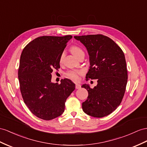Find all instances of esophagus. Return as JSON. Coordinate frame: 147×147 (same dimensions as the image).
I'll return each mask as SVG.
<instances>
[{
	"instance_id": "34e87169",
	"label": "esophagus",
	"mask_w": 147,
	"mask_h": 147,
	"mask_svg": "<svg viewBox=\"0 0 147 147\" xmlns=\"http://www.w3.org/2000/svg\"><path fill=\"white\" fill-rule=\"evenodd\" d=\"M81 86L79 84H76V89H80Z\"/></svg>"
}]
</instances>
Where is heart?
<instances>
[{"label":"heart","mask_w":147,"mask_h":147,"mask_svg":"<svg viewBox=\"0 0 147 147\" xmlns=\"http://www.w3.org/2000/svg\"><path fill=\"white\" fill-rule=\"evenodd\" d=\"M71 52L72 53V54L76 56V58H78L79 56L81 55V54H84V51L82 49L78 46H74L71 47L70 48ZM64 57V54L63 53L60 57V62H61L63 61V59ZM82 74V72L81 71H78V70H71L69 71L68 72H67L66 75L67 78H70L71 80H72L73 81H78L80 80V76Z\"/></svg>","instance_id":"1"}]
</instances>
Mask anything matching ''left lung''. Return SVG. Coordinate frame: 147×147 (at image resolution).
Here are the masks:
<instances>
[{"label": "left lung", "instance_id": "8db88e82", "mask_svg": "<svg viewBox=\"0 0 147 147\" xmlns=\"http://www.w3.org/2000/svg\"><path fill=\"white\" fill-rule=\"evenodd\" d=\"M86 48L89 55L88 79L97 80L88 97L82 104V110L94 117H103L114 111L121 103L125 91L128 75L125 55L122 49L110 38L102 35L74 36Z\"/></svg>", "mask_w": 147, "mask_h": 147}]
</instances>
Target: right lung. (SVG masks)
Returning <instances> with one entry per match:
<instances>
[{
  "label": "right lung",
  "mask_w": 147,
  "mask_h": 147,
  "mask_svg": "<svg viewBox=\"0 0 147 147\" xmlns=\"http://www.w3.org/2000/svg\"><path fill=\"white\" fill-rule=\"evenodd\" d=\"M71 35L42 36L32 40L22 51L18 77L25 104L37 117L50 120L61 115L66 99L75 89L68 79L53 83L51 73L60 67V57Z\"/></svg>",
  "instance_id": "obj_1"
}]
</instances>
